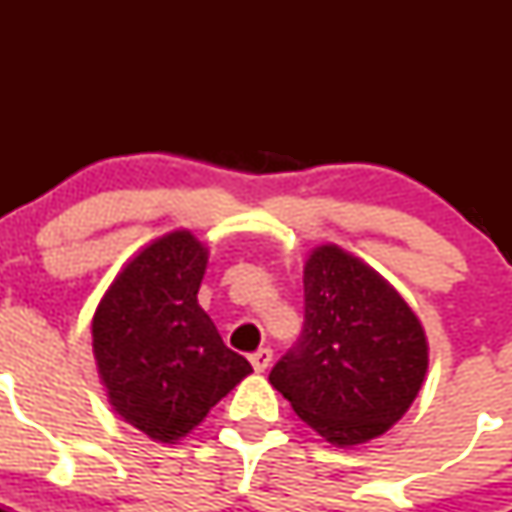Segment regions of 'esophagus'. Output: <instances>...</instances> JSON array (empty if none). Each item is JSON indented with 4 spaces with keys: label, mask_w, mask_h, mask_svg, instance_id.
I'll return each instance as SVG.
<instances>
[{
    "label": "esophagus",
    "mask_w": 512,
    "mask_h": 512,
    "mask_svg": "<svg viewBox=\"0 0 512 512\" xmlns=\"http://www.w3.org/2000/svg\"><path fill=\"white\" fill-rule=\"evenodd\" d=\"M270 361H272L270 349H260V352H255L250 356V364L255 371H265L267 366H270Z\"/></svg>",
    "instance_id": "obj_1"
}]
</instances>
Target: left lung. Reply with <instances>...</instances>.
<instances>
[{
	"mask_svg": "<svg viewBox=\"0 0 512 512\" xmlns=\"http://www.w3.org/2000/svg\"><path fill=\"white\" fill-rule=\"evenodd\" d=\"M428 369L421 322L371 267L322 245L304 265V324L270 384L334 446L389 431Z\"/></svg>",
	"mask_w": 512,
	"mask_h": 512,
	"instance_id": "obj_1",
	"label": "left lung"
}]
</instances>
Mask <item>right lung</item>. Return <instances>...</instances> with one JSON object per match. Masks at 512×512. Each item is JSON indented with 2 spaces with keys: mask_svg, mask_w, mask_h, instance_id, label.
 Returning <instances> with one entry per match:
<instances>
[{
  "mask_svg": "<svg viewBox=\"0 0 512 512\" xmlns=\"http://www.w3.org/2000/svg\"><path fill=\"white\" fill-rule=\"evenodd\" d=\"M208 252L175 230L138 252L94 314V354L113 409L163 443L193 431L252 371L198 304Z\"/></svg>",
  "mask_w": 512,
  "mask_h": 512,
  "instance_id": "1",
  "label": "right lung"
}]
</instances>
